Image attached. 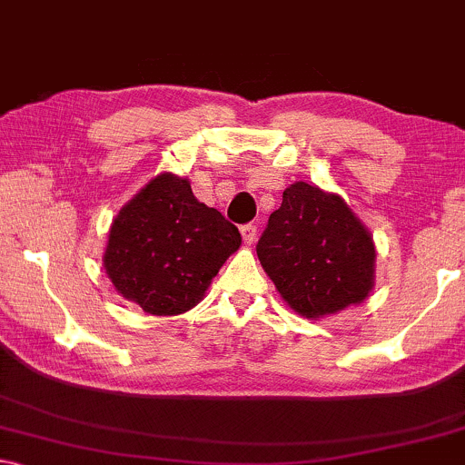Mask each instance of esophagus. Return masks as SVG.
I'll return each mask as SVG.
<instances>
[{
  "instance_id": "obj_1",
  "label": "esophagus",
  "mask_w": 465,
  "mask_h": 465,
  "mask_svg": "<svg viewBox=\"0 0 465 465\" xmlns=\"http://www.w3.org/2000/svg\"><path fill=\"white\" fill-rule=\"evenodd\" d=\"M242 237H243L245 243H254L256 242V226H254V223H243Z\"/></svg>"
}]
</instances>
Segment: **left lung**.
<instances>
[{
	"mask_svg": "<svg viewBox=\"0 0 465 465\" xmlns=\"http://www.w3.org/2000/svg\"><path fill=\"white\" fill-rule=\"evenodd\" d=\"M256 254L284 302L306 319L364 302L375 278V245L364 223L342 198L303 181L284 189Z\"/></svg>",
	"mask_w": 465,
	"mask_h": 465,
	"instance_id": "left-lung-1",
	"label": "left lung"
}]
</instances>
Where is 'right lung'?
<instances>
[{"label": "right lung", "instance_id": "1", "mask_svg": "<svg viewBox=\"0 0 465 465\" xmlns=\"http://www.w3.org/2000/svg\"><path fill=\"white\" fill-rule=\"evenodd\" d=\"M239 245L237 226L200 203L187 179L165 172L120 209L103 265L120 295L172 317L203 300Z\"/></svg>", "mask_w": 465, "mask_h": 465}]
</instances>
